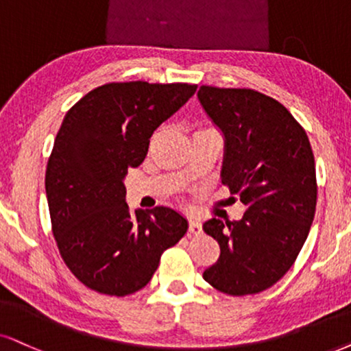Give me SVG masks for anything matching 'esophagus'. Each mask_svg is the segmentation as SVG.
<instances>
[{"instance_id":"34e87169","label":"esophagus","mask_w":351,"mask_h":351,"mask_svg":"<svg viewBox=\"0 0 351 351\" xmlns=\"http://www.w3.org/2000/svg\"><path fill=\"white\" fill-rule=\"evenodd\" d=\"M201 223L196 219H193V217H189V233L191 234H199L201 233Z\"/></svg>"}]
</instances>
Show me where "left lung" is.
<instances>
[{
	"instance_id": "obj_1",
	"label": "left lung",
	"mask_w": 351,
	"mask_h": 351,
	"mask_svg": "<svg viewBox=\"0 0 351 351\" xmlns=\"http://www.w3.org/2000/svg\"><path fill=\"white\" fill-rule=\"evenodd\" d=\"M197 99L223 136L221 183L246 206L241 220L204 221L220 257L202 277L227 295L259 293L288 272L311 228V144L285 106L251 88L202 86Z\"/></svg>"
}]
</instances>
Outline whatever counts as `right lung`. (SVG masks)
Instances as JSON below:
<instances>
[{"mask_svg":"<svg viewBox=\"0 0 351 351\" xmlns=\"http://www.w3.org/2000/svg\"><path fill=\"white\" fill-rule=\"evenodd\" d=\"M196 88L112 82L66 113L47 165L48 208L66 265L99 293L126 296L147 285L162 252L188 230L171 207L131 212L124 178L128 168L144 162L154 131Z\"/></svg>","mask_w":351,"mask_h":351,"instance_id":"1","label":"right lung"}]
</instances>
